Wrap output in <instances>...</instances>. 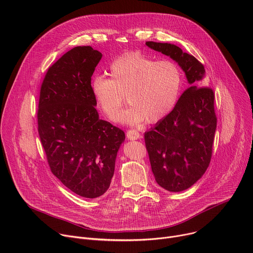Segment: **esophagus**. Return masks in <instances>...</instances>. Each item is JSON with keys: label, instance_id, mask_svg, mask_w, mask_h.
<instances>
[{"label": "esophagus", "instance_id": "1", "mask_svg": "<svg viewBox=\"0 0 253 253\" xmlns=\"http://www.w3.org/2000/svg\"><path fill=\"white\" fill-rule=\"evenodd\" d=\"M126 135H127V138L129 140H137V139L141 138V134L138 131L133 130V129L128 130L127 133H126Z\"/></svg>", "mask_w": 253, "mask_h": 253}]
</instances>
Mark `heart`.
<instances>
[{"instance_id": "heart-1", "label": "heart", "mask_w": 253, "mask_h": 253, "mask_svg": "<svg viewBox=\"0 0 253 253\" xmlns=\"http://www.w3.org/2000/svg\"><path fill=\"white\" fill-rule=\"evenodd\" d=\"M110 79L96 76L91 91L97 106L110 119H115L124 103L119 120L139 125L147 120L158 122L175 107L179 96L182 75L171 60L155 61L140 53H130L113 61L109 67Z\"/></svg>"}]
</instances>
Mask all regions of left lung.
<instances>
[{
    "mask_svg": "<svg viewBox=\"0 0 253 253\" xmlns=\"http://www.w3.org/2000/svg\"><path fill=\"white\" fill-rule=\"evenodd\" d=\"M181 67L189 83L172 112L144 134L157 183L170 192L186 190L203 176L211 159L216 117L214 94L206 84V70L193 56L172 43L146 42Z\"/></svg>",
    "mask_w": 253,
    "mask_h": 253,
    "instance_id": "left-lung-1",
    "label": "left lung"
}]
</instances>
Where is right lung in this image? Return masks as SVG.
Segmentation results:
<instances>
[{
	"label": "right lung",
	"mask_w": 253,
	"mask_h": 253,
	"mask_svg": "<svg viewBox=\"0 0 253 253\" xmlns=\"http://www.w3.org/2000/svg\"><path fill=\"white\" fill-rule=\"evenodd\" d=\"M103 55L75 46L50 66L41 87L39 134L52 173L72 192L86 198L110 187L125 133L100 120L91 76Z\"/></svg>",
	"instance_id": "right-lung-1"
}]
</instances>
